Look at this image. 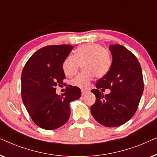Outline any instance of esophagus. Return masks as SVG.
Wrapping results in <instances>:
<instances>
[{"instance_id":"obj_1","label":"esophagus","mask_w":157,"mask_h":157,"mask_svg":"<svg viewBox=\"0 0 157 157\" xmlns=\"http://www.w3.org/2000/svg\"><path fill=\"white\" fill-rule=\"evenodd\" d=\"M86 94H87V91H84V90H81V95L84 96Z\"/></svg>"}]
</instances>
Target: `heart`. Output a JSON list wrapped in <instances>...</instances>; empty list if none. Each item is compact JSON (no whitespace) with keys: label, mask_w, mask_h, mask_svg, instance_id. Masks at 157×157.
I'll use <instances>...</instances> for the list:
<instances>
[{"label":"heart","mask_w":157,"mask_h":157,"mask_svg":"<svg viewBox=\"0 0 157 157\" xmlns=\"http://www.w3.org/2000/svg\"><path fill=\"white\" fill-rule=\"evenodd\" d=\"M81 64L83 71L70 81L73 86L86 89L96 76L101 78L109 72L111 65L109 51L98 44L81 45L77 48L74 56L68 55L63 60L62 70L68 77L78 72Z\"/></svg>","instance_id":"b5f03b06"}]
</instances>
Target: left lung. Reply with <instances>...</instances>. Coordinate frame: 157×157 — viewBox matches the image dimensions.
Wrapping results in <instances>:
<instances>
[{
  "label": "left lung",
  "mask_w": 157,
  "mask_h": 157,
  "mask_svg": "<svg viewBox=\"0 0 157 157\" xmlns=\"http://www.w3.org/2000/svg\"><path fill=\"white\" fill-rule=\"evenodd\" d=\"M109 50L112 63L109 72L98 81L96 89L91 90L96 102L91 112L101 125L115 127L135 114L144 91V80L140 63L130 51L119 44L111 45ZM103 87L111 92L104 95L99 90Z\"/></svg>",
  "instance_id": "1"
}]
</instances>
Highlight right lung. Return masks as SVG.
<instances>
[{"instance_id": "obj_1", "label": "right lung", "mask_w": 157, "mask_h": 157, "mask_svg": "<svg viewBox=\"0 0 157 157\" xmlns=\"http://www.w3.org/2000/svg\"><path fill=\"white\" fill-rule=\"evenodd\" d=\"M73 49L71 45L41 48L28 60L21 74V96L25 109L36 125L53 130L69 119L70 103L81 97L78 87L68 85L61 96L56 86L63 83L62 63Z\"/></svg>"}]
</instances>
